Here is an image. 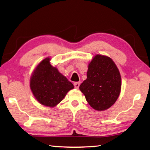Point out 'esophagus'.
<instances>
[{
  "mask_svg": "<svg viewBox=\"0 0 150 150\" xmlns=\"http://www.w3.org/2000/svg\"><path fill=\"white\" fill-rule=\"evenodd\" d=\"M74 84V86H75V88L78 89L79 88V86H80V82H74V84Z\"/></svg>",
  "mask_w": 150,
  "mask_h": 150,
  "instance_id": "esophagus-1",
  "label": "esophagus"
}]
</instances>
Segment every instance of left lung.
Listing matches in <instances>:
<instances>
[{
	"instance_id": "1",
	"label": "left lung",
	"mask_w": 150,
	"mask_h": 150,
	"mask_svg": "<svg viewBox=\"0 0 150 150\" xmlns=\"http://www.w3.org/2000/svg\"><path fill=\"white\" fill-rule=\"evenodd\" d=\"M121 77L110 57L96 55L89 63L87 79L79 89L94 110L104 111L113 106L121 90Z\"/></svg>"
}]
</instances>
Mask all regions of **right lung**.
<instances>
[{"label":"right lung","instance_id":"obj_1","mask_svg":"<svg viewBox=\"0 0 150 150\" xmlns=\"http://www.w3.org/2000/svg\"><path fill=\"white\" fill-rule=\"evenodd\" d=\"M44 59L35 68L30 78V89L37 100L43 106L53 108L61 102L74 86Z\"/></svg>","mask_w":150,"mask_h":150}]
</instances>
